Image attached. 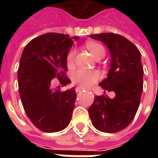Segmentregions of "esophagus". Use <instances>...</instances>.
<instances>
[{
	"mask_svg": "<svg viewBox=\"0 0 158 158\" xmlns=\"http://www.w3.org/2000/svg\"><path fill=\"white\" fill-rule=\"evenodd\" d=\"M84 88H80V87H77V88H76L75 89V91L77 93H79V92H80V91H82V90H84Z\"/></svg>",
	"mask_w": 158,
	"mask_h": 158,
	"instance_id": "obj_1",
	"label": "esophagus"
}]
</instances>
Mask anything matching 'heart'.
<instances>
[{
    "instance_id": "obj_1",
    "label": "heart",
    "mask_w": 158,
    "mask_h": 158,
    "mask_svg": "<svg viewBox=\"0 0 158 158\" xmlns=\"http://www.w3.org/2000/svg\"><path fill=\"white\" fill-rule=\"evenodd\" d=\"M86 48L89 50L91 55L96 59H102L105 56V48L99 43L89 42L86 44ZM76 51L74 49L70 50L67 55V65L69 68H72L74 64ZM101 77V73L97 70H85L78 69L72 74V81L76 85L86 88L98 81Z\"/></svg>"
}]
</instances>
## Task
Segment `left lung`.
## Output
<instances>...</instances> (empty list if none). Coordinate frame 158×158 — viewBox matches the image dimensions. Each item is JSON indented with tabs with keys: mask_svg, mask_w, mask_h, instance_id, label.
Wrapping results in <instances>:
<instances>
[{
	"mask_svg": "<svg viewBox=\"0 0 158 158\" xmlns=\"http://www.w3.org/2000/svg\"><path fill=\"white\" fill-rule=\"evenodd\" d=\"M108 47L111 54L110 70L99 85L115 96H95L89 114L93 126L102 132L116 133L132 122L139 108L143 90V71L140 52L125 37L102 33L91 35Z\"/></svg>",
	"mask_w": 158,
	"mask_h": 158,
	"instance_id": "left-lung-1",
	"label": "left lung"
}]
</instances>
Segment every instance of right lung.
Listing matches in <instances>:
<instances>
[{"label": "right lung", "instance_id": "right-lung-1", "mask_svg": "<svg viewBox=\"0 0 158 158\" xmlns=\"http://www.w3.org/2000/svg\"><path fill=\"white\" fill-rule=\"evenodd\" d=\"M68 35L47 33L29 41L23 49L18 70L19 90L23 109L33 124L46 133L58 132L70 123L76 100L75 88H52L57 78L62 86L67 77V55L74 40Z\"/></svg>", "mask_w": 158, "mask_h": 158}]
</instances>
